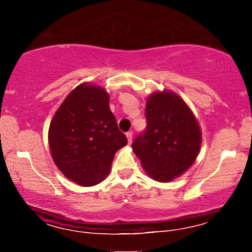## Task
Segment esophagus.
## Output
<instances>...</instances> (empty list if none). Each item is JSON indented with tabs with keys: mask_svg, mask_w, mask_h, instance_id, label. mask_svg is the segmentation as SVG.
Returning a JSON list of instances; mask_svg holds the SVG:
<instances>
[{
	"mask_svg": "<svg viewBox=\"0 0 252 252\" xmlns=\"http://www.w3.org/2000/svg\"><path fill=\"white\" fill-rule=\"evenodd\" d=\"M126 139H127V142L129 144L132 142V132H126Z\"/></svg>",
	"mask_w": 252,
	"mask_h": 252,
	"instance_id": "esophagus-1",
	"label": "esophagus"
}]
</instances>
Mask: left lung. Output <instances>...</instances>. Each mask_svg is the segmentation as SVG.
<instances>
[{
	"label": "left lung",
	"mask_w": 252,
	"mask_h": 252,
	"mask_svg": "<svg viewBox=\"0 0 252 252\" xmlns=\"http://www.w3.org/2000/svg\"><path fill=\"white\" fill-rule=\"evenodd\" d=\"M147 130L132 150L144 171L158 182H170L185 173L197 159L202 134L199 122L182 97L170 90L149 95Z\"/></svg>",
	"instance_id": "8db88e82"
}]
</instances>
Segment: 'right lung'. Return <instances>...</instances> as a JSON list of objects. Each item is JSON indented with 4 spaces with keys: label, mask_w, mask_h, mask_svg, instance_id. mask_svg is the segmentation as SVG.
<instances>
[{
    "label": "right lung",
    "mask_w": 252,
    "mask_h": 252,
    "mask_svg": "<svg viewBox=\"0 0 252 252\" xmlns=\"http://www.w3.org/2000/svg\"><path fill=\"white\" fill-rule=\"evenodd\" d=\"M104 88L84 82L59 106L49 127L54 163L69 180L95 186L108 176L116 152L126 146Z\"/></svg>",
    "instance_id": "right-lung-1"
}]
</instances>
